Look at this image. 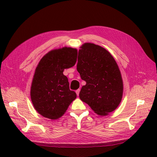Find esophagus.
<instances>
[{
    "label": "esophagus",
    "mask_w": 157,
    "mask_h": 157,
    "mask_svg": "<svg viewBox=\"0 0 157 157\" xmlns=\"http://www.w3.org/2000/svg\"><path fill=\"white\" fill-rule=\"evenodd\" d=\"M80 89H78V90H76V94H77V96H78V95H79V93H80Z\"/></svg>",
    "instance_id": "obj_1"
}]
</instances>
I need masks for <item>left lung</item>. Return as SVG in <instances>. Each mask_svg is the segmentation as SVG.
Returning a JSON list of instances; mask_svg holds the SVG:
<instances>
[{
	"mask_svg": "<svg viewBox=\"0 0 157 157\" xmlns=\"http://www.w3.org/2000/svg\"><path fill=\"white\" fill-rule=\"evenodd\" d=\"M77 71L86 82L80 99L99 115H106L119 105L123 92L120 70L115 59L101 46L85 43L78 50Z\"/></svg>",
	"mask_w": 157,
	"mask_h": 157,
	"instance_id": "8db88e82",
	"label": "left lung"
}]
</instances>
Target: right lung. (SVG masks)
<instances>
[{
    "label": "right lung",
    "instance_id": "add662e5",
    "mask_svg": "<svg viewBox=\"0 0 157 157\" xmlns=\"http://www.w3.org/2000/svg\"><path fill=\"white\" fill-rule=\"evenodd\" d=\"M77 58V49L64 47L49 52L40 59L31 88L32 103L40 115L57 119L77 98L63 73L65 69L75 65Z\"/></svg>",
    "mask_w": 157,
    "mask_h": 157
}]
</instances>
